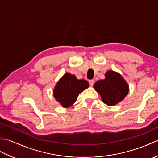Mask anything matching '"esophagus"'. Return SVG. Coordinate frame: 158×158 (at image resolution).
I'll return each instance as SVG.
<instances>
[{
  "mask_svg": "<svg viewBox=\"0 0 158 158\" xmlns=\"http://www.w3.org/2000/svg\"><path fill=\"white\" fill-rule=\"evenodd\" d=\"M89 85L91 86H92L94 84V83H95V81H94V79H91V80H89Z\"/></svg>",
  "mask_w": 158,
  "mask_h": 158,
  "instance_id": "1",
  "label": "esophagus"
}]
</instances>
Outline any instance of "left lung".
<instances>
[{
	"mask_svg": "<svg viewBox=\"0 0 158 158\" xmlns=\"http://www.w3.org/2000/svg\"><path fill=\"white\" fill-rule=\"evenodd\" d=\"M105 79L98 81L94 87L101 96L106 104L114 106L122 101L129 93V86L118 73L109 71Z\"/></svg>",
	"mask_w": 158,
	"mask_h": 158,
	"instance_id": "1",
	"label": "left lung"
}]
</instances>
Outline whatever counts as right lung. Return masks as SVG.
<instances>
[{"label": "right lung", "instance_id": "1", "mask_svg": "<svg viewBox=\"0 0 158 158\" xmlns=\"http://www.w3.org/2000/svg\"><path fill=\"white\" fill-rule=\"evenodd\" d=\"M86 80H79L74 75L66 73L56 84L54 89V96L63 107L72 106L79 94L89 87Z\"/></svg>", "mask_w": 158, "mask_h": 158}]
</instances>
